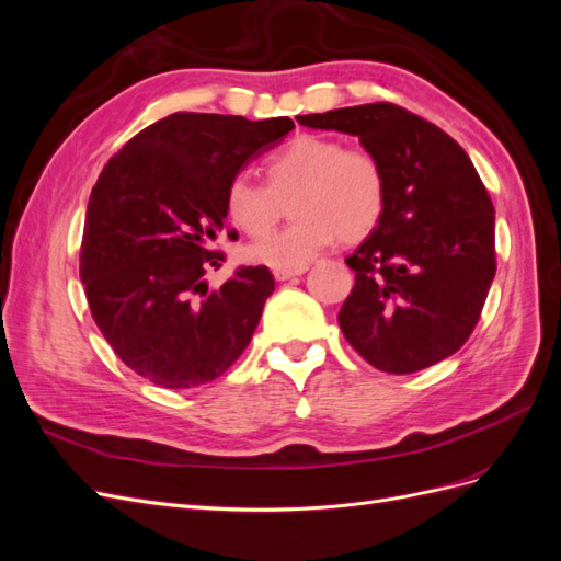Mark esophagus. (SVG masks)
Here are the masks:
<instances>
[{
	"instance_id": "1",
	"label": "esophagus",
	"mask_w": 561,
	"mask_h": 561,
	"mask_svg": "<svg viewBox=\"0 0 561 561\" xmlns=\"http://www.w3.org/2000/svg\"><path fill=\"white\" fill-rule=\"evenodd\" d=\"M304 271H307V266H304V268H276L274 271V278L276 280H290L295 276H301Z\"/></svg>"
}]
</instances>
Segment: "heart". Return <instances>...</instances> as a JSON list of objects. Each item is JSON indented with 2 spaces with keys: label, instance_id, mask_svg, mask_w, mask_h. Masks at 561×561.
<instances>
[{
  "label": "heart",
  "instance_id": "1",
  "mask_svg": "<svg viewBox=\"0 0 561 561\" xmlns=\"http://www.w3.org/2000/svg\"><path fill=\"white\" fill-rule=\"evenodd\" d=\"M266 184L231 178L225 208L243 233L260 239L290 203L295 222L245 248V260L268 268H304L336 236L360 241L375 231L386 208V173L367 149L344 147L322 135H297L264 163Z\"/></svg>",
  "mask_w": 561,
  "mask_h": 561
}]
</instances>
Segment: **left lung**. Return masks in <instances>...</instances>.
<instances>
[{
    "mask_svg": "<svg viewBox=\"0 0 561 561\" xmlns=\"http://www.w3.org/2000/svg\"><path fill=\"white\" fill-rule=\"evenodd\" d=\"M355 135L386 173V208L346 257L355 285L336 320L388 375H412L461 348L496 276L494 203L472 161L435 124L390 103L297 116Z\"/></svg>",
    "mask_w": 561,
    "mask_h": 561,
    "instance_id": "left-lung-1",
    "label": "left lung"
}]
</instances>
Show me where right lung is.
<instances>
[{"mask_svg": "<svg viewBox=\"0 0 561 561\" xmlns=\"http://www.w3.org/2000/svg\"><path fill=\"white\" fill-rule=\"evenodd\" d=\"M293 118L175 112L114 154L91 192L79 274L91 316L135 375L163 388L215 381L239 360L274 276L241 266L217 290L231 178L278 145ZM231 239V233H229Z\"/></svg>", "mask_w": 561, "mask_h": 561, "instance_id": "add662e5", "label": "right lung"}]
</instances>
